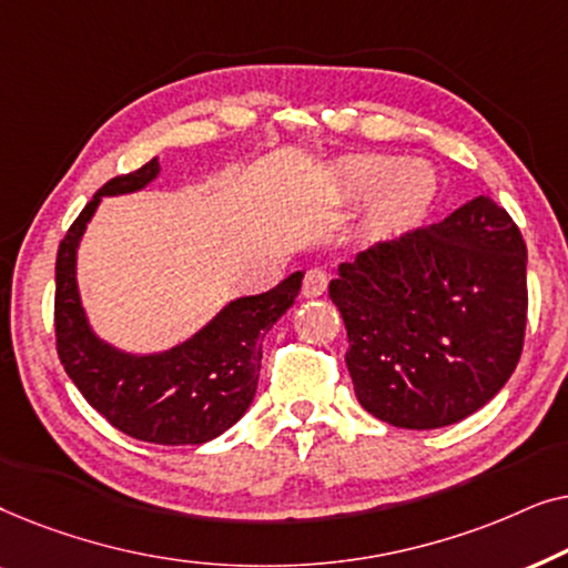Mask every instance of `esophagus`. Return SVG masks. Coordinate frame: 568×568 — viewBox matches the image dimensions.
Masks as SVG:
<instances>
[{
  "label": "esophagus",
  "instance_id": "esophagus-1",
  "mask_svg": "<svg viewBox=\"0 0 568 568\" xmlns=\"http://www.w3.org/2000/svg\"><path fill=\"white\" fill-rule=\"evenodd\" d=\"M328 290V274L323 268H310L302 278V294L305 297H321Z\"/></svg>",
  "mask_w": 568,
  "mask_h": 568
}]
</instances>
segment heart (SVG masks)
I'll use <instances>...</instances> for the list:
<instances>
[{"mask_svg":"<svg viewBox=\"0 0 568 568\" xmlns=\"http://www.w3.org/2000/svg\"><path fill=\"white\" fill-rule=\"evenodd\" d=\"M341 178L346 189L362 196L383 185L375 199V214L379 220H406L424 206L429 196V178L418 162H406L395 168L390 158H356L341 165Z\"/></svg>","mask_w":568,"mask_h":568,"instance_id":"b5f03b06","label":"heart"}]
</instances>
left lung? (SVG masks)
I'll use <instances>...</instances> for the list:
<instances>
[{
    "mask_svg": "<svg viewBox=\"0 0 568 568\" xmlns=\"http://www.w3.org/2000/svg\"><path fill=\"white\" fill-rule=\"evenodd\" d=\"M328 292L348 333L356 400L400 429L476 414L523 354L527 247L488 196L356 253Z\"/></svg>",
    "mask_w": 568,
    "mask_h": 568,
    "instance_id": "obj_1",
    "label": "left lung"
}]
</instances>
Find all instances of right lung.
<instances>
[{
    "label": "right lung",
    "instance_id": "1",
    "mask_svg": "<svg viewBox=\"0 0 568 568\" xmlns=\"http://www.w3.org/2000/svg\"><path fill=\"white\" fill-rule=\"evenodd\" d=\"M160 175L158 158L100 189L77 216L57 255V352L67 375L98 414L129 437L154 445H204L251 408L263 338L294 305L302 271L274 290L237 297L204 328L165 352L134 354L92 331L77 286V251L103 196L142 191Z\"/></svg>",
    "mask_w": 568,
    "mask_h": 568
}]
</instances>
